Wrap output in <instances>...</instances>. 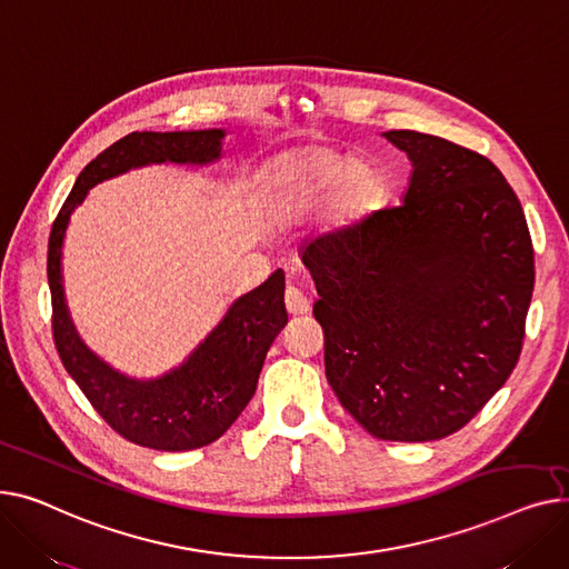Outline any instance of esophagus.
<instances>
[{
    "instance_id": "34e87169",
    "label": "esophagus",
    "mask_w": 569,
    "mask_h": 569,
    "mask_svg": "<svg viewBox=\"0 0 569 569\" xmlns=\"http://www.w3.org/2000/svg\"><path fill=\"white\" fill-rule=\"evenodd\" d=\"M284 306H287L289 315H308L310 312L308 296L300 291V289H296V287H289L284 291Z\"/></svg>"
}]
</instances>
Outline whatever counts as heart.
Listing matches in <instances>:
<instances>
[{"instance_id":"b5f03b06","label":"heart","mask_w":569,"mask_h":569,"mask_svg":"<svg viewBox=\"0 0 569 569\" xmlns=\"http://www.w3.org/2000/svg\"><path fill=\"white\" fill-rule=\"evenodd\" d=\"M342 182V209L353 207L372 188V179L362 172V167L338 153L321 149L282 153L259 174V211L273 224L291 222L326 202Z\"/></svg>"}]
</instances>
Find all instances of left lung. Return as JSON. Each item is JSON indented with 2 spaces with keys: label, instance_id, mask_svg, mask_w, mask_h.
<instances>
[{
  "label": "left lung",
  "instance_id": "left-lung-1",
  "mask_svg": "<svg viewBox=\"0 0 569 569\" xmlns=\"http://www.w3.org/2000/svg\"><path fill=\"white\" fill-rule=\"evenodd\" d=\"M383 136L413 164L405 204L321 233L300 259L340 405L377 439L437 441L512 375L536 259L489 158L416 130Z\"/></svg>",
  "mask_w": 569,
  "mask_h": 569
}]
</instances>
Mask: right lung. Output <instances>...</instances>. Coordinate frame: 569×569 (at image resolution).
Here are the masks:
<instances>
[{
    "label": "right lung",
    "instance_id": "right-lung-1",
    "mask_svg": "<svg viewBox=\"0 0 569 569\" xmlns=\"http://www.w3.org/2000/svg\"><path fill=\"white\" fill-rule=\"evenodd\" d=\"M222 138L220 128L130 132L84 167L50 231L48 284L57 353L96 413L126 441L151 450L181 452L209 446L241 416L257 390L263 358L287 323L284 273L276 271L233 300L181 367L158 379H130L89 351L76 332L61 284L63 233L96 183L151 162H213L222 153Z\"/></svg>",
    "mask_w": 569,
    "mask_h": 569
}]
</instances>
